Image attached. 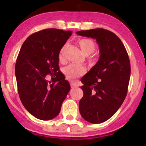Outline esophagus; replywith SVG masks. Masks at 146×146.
<instances>
[{"instance_id": "34e87169", "label": "esophagus", "mask_w": 146, "mask_h": 146, "mask_svg": "<svg viewBox=\"0 0 146 146\" xmlns=\"http://www.w3.org/2000/svg\"><path fill=\"white\" fill-rule=\"evenodd\" d=\"M77 87V85L76 84H74V83H71V88H75Z\"/></svg>"}]
</instances>
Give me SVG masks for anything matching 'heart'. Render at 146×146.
<instances>
[{
  "label": "heart",
  "instance_id": "1",
  "mask_svg": "<svg viewBox=\"0 0 146 146\" xmlns=\"http://www.w3.org/2000/svg\"><path fill=\"white\" fill-rule=\"evenodd\" d=\"M78 45L82 50V52L85 56H89L96 50V44L94 41L89 38H82L78 41ZM66 49V46H63L59 53V59L60 60H63L64 51ZM93 60L92 56H89L88 61L91 62ZM86 69L83 66L80 64H71L64 69V73L66 77L68 80H73L78 76H81L85 73Z\"/></svg>",
  "mask_w": 146,
  "mask_h": 146
}]
</instances>
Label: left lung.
I'll return each mask as SVG.
<instances>
[{
    "mask_svg": "<svg viewBox=\"0 0 146 146\" xmlns=\"http://www.w3.org/2000/svg\"><path fill=\"white\" fill-rule=\"evenodd\" d=\"M76 33L96 39L100 49L97 64L81 78L84 95L79 111L88 122L102 123L117 111L126 97L131 74L129 56L120 39L107 29Z\"/></svg>",
    "mask_w": 146,
    "mask_h": 146,
    "instance_id": "1",
    "label": "left lung"
}]
</instances>
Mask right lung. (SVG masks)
Wrapping results in <instances>:
<instances>
[{"label":"right lung","mask_w":146,"mask_h":146,"mask_svg":"<svg viewBox=\"0 0 146 146\" xmlns=\"http://www.w3.org/2000/svg\"><path fill=\"white\" fill-rule=\"evenodd\" d=\"M71 31L46 29L34 33L24 42L15 64L18 92L22 103L35 117L49 120L56 117L70 90L59 71L58 55ZM53 82L49 85L46 76Z\"/></svg>","instance_id":"add662e5"}]
</instances>
